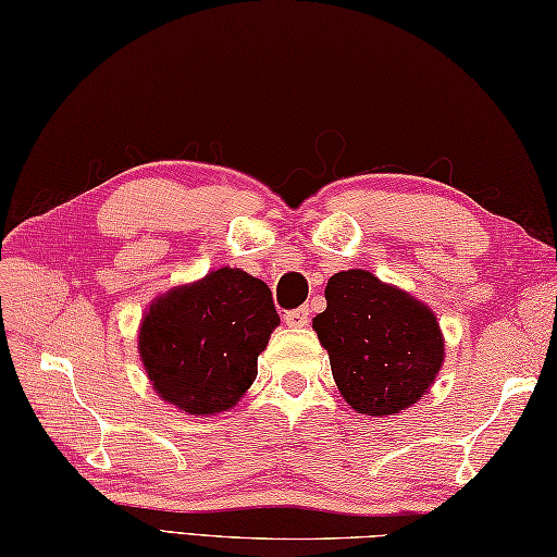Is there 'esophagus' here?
I'll return each instance as SVG.
<instances>
[{
	"label": "esophagus",
	"mask_w": 557,
	"mask_h": 557,
	"mask_svg": "<svg viewBox=\"0 0 557 557\" xmlns=\"http://www.w3.org/2000/svg\"><path fill=\"white\" fill-rule=\"evenodd\" d=\"M308 318H310L308 308H296V310H289V313L284 315V320H287L289 327H306Z\"/></svg>",
	"instance_id": "esophagus-1"
}]
</instances>
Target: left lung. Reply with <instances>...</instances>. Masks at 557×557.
Segmentation results:
<instances>
[{
    "label": "left lung",
    "instance_id": "1",
    "mask_svg": "<svg viewBox=\"0 0 557 557\" xmlns=\"http://www.w3.org/2000/svg\"><path fill=\"white\" fill-rule=\"evenodd\" d=\"M325 299L313 330L346 404L372 418L416 406L446 358L434 310L360 268L334 273Z\"/></svg>",
    "mask_w": 557,
    "mask_h": 557
}]
</instances>
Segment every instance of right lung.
Returning <instances> with one entry per match:
<instances>
[{
  "label": "right lung",
  "instance_id": "obj_1",
  "mask_svg": "<svg viewBox=\"0 0 557 557\" xmlns=\"http://www.w3.org/2000/svg\"><path fill=\"white\" fill-rule=\"evenodd\" d=\"M277 325L268 284L225 265L159 294L141 315L137 351L161 400L209 418L247 394Z\"/></svg>",
  "mask_w": 557,
  "mask_h": 557
}]
</instances>
